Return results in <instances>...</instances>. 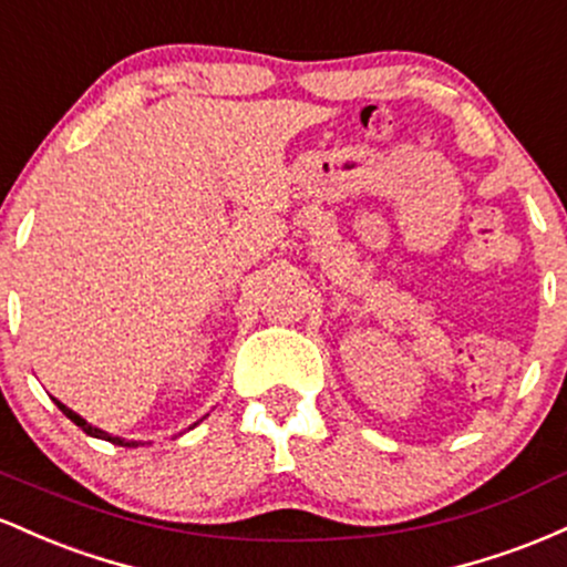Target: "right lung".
Listing matches in <instances>:
<instances>
[{"mask_svg": "<svg viewBox=\"0 0 567 567\" xmlns=\"http://www.w3.org/2000/svg\"><path fill=\"white\" fill-rule=\"evenodd\" d=\"M53 400H55V396H53ZM55 405L61 408V410H63V415H66V419L74 421V424L80 426L84 434H90V437H97V440L114 442V445H122V447H138V445H141V442H135V440H125V437H112V434H109V432H103V429H97V426H93V424H87V421H84L80 413H74V410L63 405L61 400H55Z\"/></svg>", "mask_w": 567, "mask_h": 567, "instance_id": "1", "label": "right lung"}]
</instances>
